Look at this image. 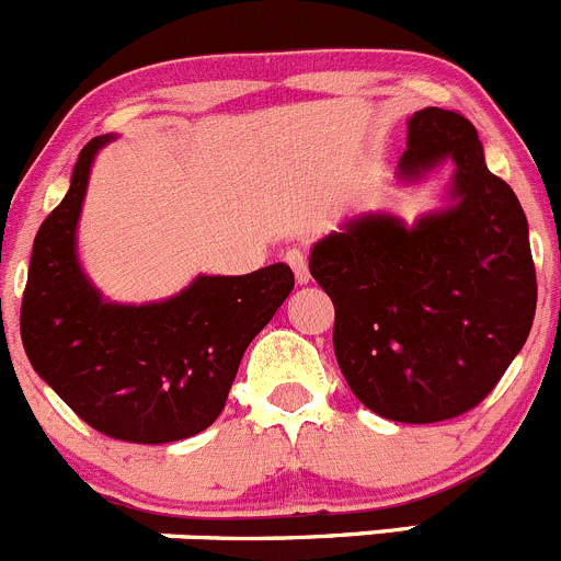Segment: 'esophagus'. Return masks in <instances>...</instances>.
Masks as SVG:
<instances>
[{
  "instance_id": "obj_1",
  "label": "esophagus",
  "mask_w": 561,
  "mask_h": 561,
  "mask_svg": "<svg viewBox=\"0 0 561 561\" xmlns=\"http://www.w3.org/2000/svg\"><path fill=\"white\" fill-rule=\"evenodd\" d=\"M286 264L294 270V278H297L299 286L310 283V273H308V262H305V253L299 248H288L286 251Z\"/></svg>"
}]
</instances>
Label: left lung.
Returning a JSON list of instances; mask_svg holds the SVG:
<instances>
[{"label": "left lung", "mask_w": 561, "mask_h": 561, "mask_svg": "<svg viewBox=\"0 0 561 561\" xmlns=\"http://www.w3.org/2000/svg\"><path fill=\"white\" fill-rule=\"evenodd\" d=\"M450 158V204L409 229L359 215L319 240L310 275L335 305V357L354 396L396 423H442L474 409L526 343L537 308L529 224L488 171L458 111L409 119L398 174L420 180Z\"/></svg>", "instance_id": "8db88e82"}]
</instances>
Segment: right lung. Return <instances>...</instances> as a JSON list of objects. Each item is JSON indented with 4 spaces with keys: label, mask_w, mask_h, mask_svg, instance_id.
I'll list each match as a JSON object with an SVG mask.
<instances>
[{
    "label": "right lung",
    "mask_w": 561,
    "mask_h": 561,
    "mask_svg": "<svg viewBox=\"0 0 561 561\" xmlns=\"http://www.w3.org/2000/svg\"><path fill=\"white\" fill-rule=\"evenodd\" d=\"M98 136L76 160L70 191L43 220L21 302V341L43 381L100 434L163 445L218 420L248 343L291 294L294 273L198 275L163 302L103 299L76 253Z\"/></svg>",
    "instance_id": "obj_1"
}]
</instances>
